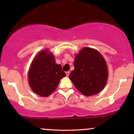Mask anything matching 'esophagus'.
Masks as SVG:
<instances>
[{
    "mask_svg": "<svg viewBox=\"0 0 134 134\" xmlns=\"http://www.w3.org/2000/svg\"><path fill=\"white\" fill-rule=\"evenodd\" d=\"M69 74H70V72H69V71L66 72V76H69Z\"/></svg>",
    "mask_w": 134,
    "mask_h": 134,
    "instance_id": "obj_1",
    "label": "esophagus"
}]
</instances>
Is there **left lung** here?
Wrapping results in <instances>:
<instances>
[{"instance_id": "left-lung-1", "label": "left lung", "mask_w": 134, "mask_h": 134, "mask_svg": "<svg viewBox=\"0 0 134 134\" xmlns=\"http://www.w3.org/2000/svg\"><path fill=\"white\" fill-rule=\"evenodd\" d=\"M74 70L69 79L79 91L86 96L99 93L105 86L108 69L105 60L99 52L84 48L76 55Z\"/></svg>"}]
</instances>
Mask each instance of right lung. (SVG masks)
Wrapping results in <instances>:
<instances>
[{"label":"right lung","mask_w":134,"mask_h":134,"mask_svg":"<svg viewBox=\"0 0 134 134\" xmlns=\"http://www.w3.org/2000/svg\"><path fill=\"white\" fill-rule=\"evenodd\" d=\"M47 50L35 57L28 73L29 83L34 93L47 97L56 90L60 81L66 76L60 65L57 64Z\"/></svg>","instance_id":"1"}]
</instances>
